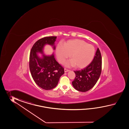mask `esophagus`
<instances>
[{
    "mask_svg": "<svg viewBox=\"0 0 129 129\" xmlns=\"http://www.w3.org/2000/svg\"><path fill=\"white\" fill-rule=\"evenodd\" d=\"M64 72H68V71H70V70H68V69H67L64 68Z\"/></svg>",
    "mask_w": 129,
    "mask_h": 129,
    "instance_id": "1",
    "label": "esophagus"
}]
</instances>
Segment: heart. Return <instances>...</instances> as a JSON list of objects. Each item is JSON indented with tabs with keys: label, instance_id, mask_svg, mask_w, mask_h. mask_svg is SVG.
<instances>
[{
	"label": "heart",
	"instance_id": "b5f03b06",
	"mask_svg": "<svg viewBox=\"0 0 129 129\" xmlns=\"http://www.w3.org/2000/svg\"><path fill=\"white\" fill-rule=\"evenodd\" d=\"M94 48L91 44L79 39L71 40L62 45H58L56 49V54L60 63L63 62L70 57L71 61L67 66H75L82 69L88 66L93 58Z\"/></svg>",
	"mask_w": 129,
	"mask_h": 129
}]
</instances>
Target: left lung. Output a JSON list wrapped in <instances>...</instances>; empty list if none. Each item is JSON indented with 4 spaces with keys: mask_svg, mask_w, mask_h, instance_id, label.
<instances>
[{
    "mask_svg": "<svg viewBox=\"0 0 129 129\" xmlns=\"http://www.w3.org/2000/svg\"><path fill=\"white\" fill-rule=\"evenodd\" d=\"M102 68V55L98 48L93 60L88 66L81 70L74 71L76 77L72 82L73 86L81 92L90 90L99 79Z\"/></svg>",
    "mask_w": 129,
    "mask_h": 129,
    "instance_id": "obj_1",
    "label": "left lung"
}]
</instances>
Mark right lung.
<instances>
[{"instance_id":"obj_1","label":"right lung","mask_w":129,"mask_h":129,"mask_svg":"<svg viewBox=\"0 0 129 129\" xmlns=\"http://www.w3.org/2000/svg\"><path fill=\"white\" fill-rule=\"evenodd\" d=\"M56 36L46 37L39 40L34 44L30 51L29 69L36 84L45 90H50L58 84L61 76L64 73V68L55 60L53 54L40 58L37 52L43 53L45 45L48 44L55 49L54 42Z\"/></svg>"}]
</instances>
